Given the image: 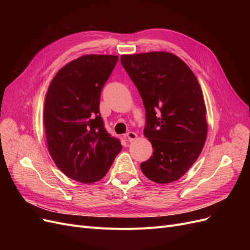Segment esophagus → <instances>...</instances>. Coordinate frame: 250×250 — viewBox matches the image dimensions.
<instances>
[{
    "label": "esophagus",
    "mask_w": 250,
    "mask_h": 250,
    "mask_svg": "<svg viewBox=\"0 0 250 250\" xmlns=\"http://www.w3.org/2000/svg\"><path fill=\"white\" fill-rule=\"evenodd\" d=\"M126 138H127V140L129 141V142H133L134 140L138 139V134L135 133V132H133V131H129V132L126 134Z\"/></svg>",
    "instance_id": "1"
}]
</instances>
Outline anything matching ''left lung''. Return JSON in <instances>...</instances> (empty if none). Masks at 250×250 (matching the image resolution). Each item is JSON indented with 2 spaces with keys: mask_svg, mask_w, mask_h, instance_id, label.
<instances>
[{
  "mask_svg": "<svg viewBox=\"0 0 250 250\" xmlns=\"http://www.w3.org/2000/svg\"><path fill=\"white\" fill-rule=\"evenodd\" d=\"M146 110L144 135L153 155L141 170L156 184L173 183L197 161L208 135L202 89L188 64L169 52L121 56Z\"/></svg>",
  "mask_w": 250,
  "mask_h": 250,
  "instance_id": "obj_1",
  "label": "left lung"
}]
</instances>
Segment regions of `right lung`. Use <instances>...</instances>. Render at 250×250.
I'll list each match as a JSON object with an SVG mask.
<instances>
[{"label":"right lung","instance_id":"right-lung-1","mask_svg":"<svg viewBox=\"0 0 250 250\" xmlns=\"http://www.w3.org/2000/svg\"><path fill=\"white\" fill-rule=\"evenodd\" d=\"M117 55L88 54L74 59L52 79L43 105V129L49 153L63 174L94 184L108 172L122 150L105 130L99 105Z\"/></svg>","mask_w":250,"mask_h":250}]
</instances>
